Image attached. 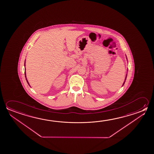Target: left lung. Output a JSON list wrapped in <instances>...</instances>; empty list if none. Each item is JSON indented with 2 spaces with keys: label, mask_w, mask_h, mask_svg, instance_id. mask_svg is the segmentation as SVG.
Instances as JSON below:
<instances>
[{
  "label": "left lung",
  "mask_w": 154,
  "mask_h": 154,
  "mask_svg": "<svg viewBox=\"0 0 154 154\" xmlns=\"http://www.w3.org/2000/svg\"><path fill=\"white\" fill-rule=\"evenodd\" d=\"M127 74L126 75V78H125V82H124V84H123V85H122V86L124 85V84H125V81H126V78H127Z\"/></svg>",
  "instance_id": "left-lung-1"
}]
</instances>
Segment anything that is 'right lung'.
Wrapping results in <instances>:
<instances>
[{"label": "right lung", "mask_w": 154, "mask_h": 154, "mask_svg": "<svg viewBox=\"0 0 154 154\" xmlns=\"http://www.w3.org/2000/svg\"><path fill=\"white\" fill-rule=\"evenodd\" d=\"M25 77H26V76L25 72ZM26 80H27V78H26ZM27 83L28 84V85H29V83H28V81H27ZM29 86H30V85H29Z\"/></svg>", "instance_id": "obj_1"}]
</instances>
